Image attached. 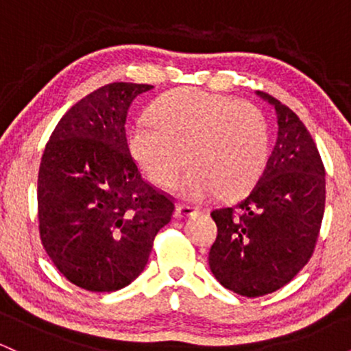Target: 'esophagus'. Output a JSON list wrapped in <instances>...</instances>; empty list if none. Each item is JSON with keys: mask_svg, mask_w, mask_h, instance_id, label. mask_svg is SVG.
Wrapping results in <instances>:
<instances>
[{"mask_svg": "<svg viewBox=\"0 0 351 351\" xmlns=\"http://www.w3.org/2000/svg\"><path fill=\"white\" fill-rule=\"evenodd\" d=\"M193 213H198V208L189 206V204H178V206H176V216H180V217L191 216Z\"/></svg>", "mask_w": 351, "mask_h": 351, "instance_id": "obj_1", "label": "esophagus"}]
</instances>
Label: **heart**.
Segmentation results:
<instances>
[{
  "label": "heart",
  "instance_id": "heart-1",
  "mask_svg": "<svg viewBox=\"0 0 351 351\" xmlns=\"http://www.w3.org/2000/svg\"><path fill=\"white\" fill-rule=\"evenodd\" d=\"M128 134V148L143 175L156 186H171L181 171L183 198L203 201L219 193L237 199L254 188L269 158L267 119L249 102L175 88L153 102Z\"/></svg>",
  "mask_w": 351,
  "mask_h": 351
}]
</instances>
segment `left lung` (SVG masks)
<instances>
[{
	"label": "left lung",
	"instance_id": "1",
	"mask_svg": "<svg viewBox=\"0 0 351 351\" xmlns=\"http://www.w3.org/2000/svg\"><path fill=\"white\" fill-rule=\"evenodd\" d=\"M277 112V142L252 191L211 213L217 237L209 269L223 287L261 297L284 287L315 251L325 211V167L312 135L287 106Z\"/></svg>",
	"mask_w": 351,
	"mask_h": 351
}]
</instances>
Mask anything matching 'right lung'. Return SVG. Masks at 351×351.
<instances>
[{"instance_id":"obj_1","label":"right lung","mask_w":351,"mask_h":351,"mask_svg":"<svg viewBox=\"0 0 351 351\" xmlns=\"http://www.w3.org/2000/svg\"><path fill=\"white\" fill-rule=\"evenodd\" d=\"M152 87L97 88L62 115L44 148L39 237L56 269L88 292L134 282L175 211V199L142 178L125 132L128 107Z\"/></svg>"}]
</instances>
